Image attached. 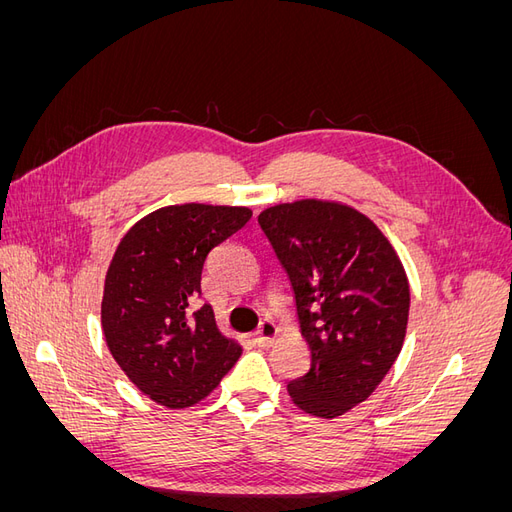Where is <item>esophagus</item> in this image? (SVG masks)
<instances>
[{
  "instance_id": "34e87169",
  "label": "esophagus",
  "mask_w": 512,
  "mask_h": 512,
  "mask_svg": "<svg viewBox=\"0 0 512 512\" xmlns=\"http://www.w3.org/2000/svg\"><path fill=\"white\" fill-rule=\"evenodd\" d=\"M275 335H277L275 322L267 318V320H262V322H260L258 331L254 333V339H256V344H258V346H271V344H273V339H275Z\"/></svg>"
}]
</instances>
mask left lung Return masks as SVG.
<instances>
[{
	"label": "left lung",
	"mask_w": 512,
	"mask_h": 512,
	"mask_svg": "<svg viewBox=\"0 0 512 512\" xmlns=\"http://www.w3.org/2000/svg\"><path fill=\"white\" fill-rule=\"evenodd\" d=\"M258 224L288 273L312 350L288 393L303 412L335 418L376 391L404 346V265L380 228L342 203L294 200L265 209Z\"/></svg>",
	"instance_id": "1"
}]
</instances>
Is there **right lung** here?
Listing matches in <instances>:
<instances>
[{"label": "right lung", "mask_w": 512, "mask_h": 512, "mask_svg": "<svg viewBox=\"0 0 512 512\" xmlns=\"http://www.w3.org/2000/svg\"><path fill=\"white\" fill-rule=\"evenodd\" d=\"M250 218L247 207L170 205L117 245L104 280V339L123 374L160 406L198 404L241 356L198 297L209 252Z\"/></svg>", "instance_id": "1"}]
</instances>
